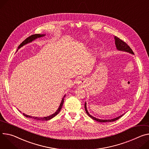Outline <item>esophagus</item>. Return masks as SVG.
I'll return each mask as SVG.
<instances>
[{"label":"esophagus","instance_id":"obj_1","mask_svg":"<svg viewBox=\"0 0 149 149\" xmlns=\"http://www.w3.org/2000/svg\"><path fill=\"white\" fill-rule=\"evenodd\" d=\"M83 82V81H81V80H80V81H79L78 82V83L79 84H82Z\"/></svg>","mask_w":149,"mask_h":149}]
</instances>
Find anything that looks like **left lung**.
Instances as JSON below:
<instances>
[{
  "label": "left lung",
  "mask_w": 149,
  "mask_h": 149,
  "mask_svg": "<svg viewBox=\"0 0 149 149\" xmlns=\"http://www.w3.org/2000/svg\"><path fill=\"white\" fill-rule=\"evenodd\" d=\"M115 45H116V48L118 50H121V51H125V52H129L130 53H132V54H134V52H132V49L130 48V47L125 42H124L123 40H122L121 39H120L119 38H118V37L116 36H115ZM84 107H85V110H86V112L87 113V114L90 116L93 119L95 120L96 121H98V122H100V123H107V122H113V121H115L116 120H118V119H119L121 116H123V115H122L120 116H119V117H117L116 118H114V119H97V118H96L93 117V116H91L90 114H89V113L88 112V111L87 109V107H86V102L85 103V105H84Z\"/></svg>",
  "instance_id": "8db88e82"
}]
</instances>
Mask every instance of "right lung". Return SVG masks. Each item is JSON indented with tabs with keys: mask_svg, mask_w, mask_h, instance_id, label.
<instances>
[{
	"mask_svg": "<svg viewBox=\"0 0 149 149\" xmlns=\"http://www.w3.org/2000/svg\"><path fill=\"white\" fill-rule=\"evenodd\" d=\"M44 36H45L44 34H42V35H41V34H36L31 35V36H30V37L26 38L24 40V41H23V42L19 45V46L18 47V49L21 48L22 46H23L24 45H25L26 44V43L31 42L32 41H33L34 40L36 39L37 38L41 37ZM65 96H64V97H65ZM64 97L62 99V102H61V104H60V106H59V108H58V109L57 110V111H56L55 113L52 115H50V116H47V117H44V118H40V117L38 118V117L31 116H29V115H25V114H24V113H23V115H24L25 117H26V118H32V119H36V120H49V119H51L53 118V117H55V116H56V115L59 113V112L61 111V109H62V107L63 104Z\"/></svg>",
	"mask_w": 149,
	"mask_h": 149,
	"instance_id": "obj_1",
	"label": "right lung"
}]
</instances>
